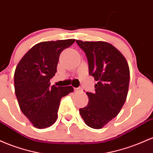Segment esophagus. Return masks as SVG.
<instances>
[{
    "instance_id": "esophagus-1",
    "label": "esophagus",
    "mask_w": 153,
    "mask_h": 153,
    "mask_svg": "<svg viewBox=\"0 0 153 153\" xmlns=\"http://www.w3.org/2000/svg\"><path fill=\"white\" fill-rule=\"evenodd\" d=\"M82 91V89L80 88V87H78V88H75L74 89V92L76 93H78V92H81Z\"/></svg>"
}]
</instances>
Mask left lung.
<instances>
[{
  "instance_id": "left-lung-1",
  "label": "left lung",
  "mask_w": 153,
  "mask_h": 153,
  "mask_svg": "<svg viewBox=\"0 0 153 153\" xmlns=\"http://www.w3.org/2000/svg\"><path fill=\"white\" fill-rule=\"evenodd\" d=\"M76 42L87 56L89 74L97 82L94 93L86 92L89 102L79 109V114L87 126L99 129L116 117L125 103L129 67L122 53L108 42Z\"/></svg>"
}]
</instances>
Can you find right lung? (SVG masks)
<instances>
[{
    "mask_svg": "<svg viewBox=\"0 0 153 153\" xmlns=\"http://www.w3.org/2000/svg\"><path fill=\"white\" fill-rule=\"evenodd\" d=\"M74 42V39H68L39 42L27 51L17 65L15 94L22 112L36 128L53 124L61 98L73 92L71 86H51L50 79L57 72L61 53Z\"/></svg>",
    "mask_w": 153,
    "mask_h": 153,
    "instance_id": "obj_1",
    "label": "right lung"
}]
</instances>
